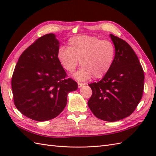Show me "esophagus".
I'll list each match as a JSON object with an SVG mask.
<instances>
[{
    "label": "esophagus",
    "instance_id": "esophagus-1",
    "mask_svg": "<svg viewBox=\"0 0 156 156\" xmlns=\"http://www.w3.org/2000/svg\"><path fill=\"white\" fill-rule=\"evenodd\" d=\"M85 84L84 83H81V82H78V88H81L84 86Z\"/></svg>",
    "mask_w": 156,
    "mask_h": 156
}]
</instances>
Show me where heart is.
<instances>
[{"label": "heart", "instance_id": "b5f03b06", "mask_svg": "<svg viewBox=\"0 0 156 156\" xmlns=\"http://www.w3.org/2000/svg\"><path fill=\"white\" fill-rule=\"evenodd\" d=\"M115 57L114 44L97 37L79 35L68 40V48L62 46L57 53L59 64L68 73L74 72L79 61L82 68L74 75L76 80L85 81L92 76L103 78L110 70Z\"/></svg>", "mask_w": 156, "mask_h": 156}]
</instances>
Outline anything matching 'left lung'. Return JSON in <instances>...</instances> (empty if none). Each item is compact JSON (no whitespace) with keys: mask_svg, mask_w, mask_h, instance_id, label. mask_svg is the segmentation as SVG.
Returning <instances> with one entry per match:
<instances>
[{"mask_svg":"<svg viewBox=\"0 0 156 156\" xmlns=\"http://www.w3.org/2000/svg\"><path fill=\"white\" fill-rule=\"evenodd\" d=\"M115 48L110 70L98 82L89 84L92 94L88 101L96 117L113 122L128 117L143 95L144 70L133 49L127 42L109 35Z\"/></svg>","mask_w":156,"mask_h":156,"instance_id":"obj_1","label":"left lung"}]
</instances>
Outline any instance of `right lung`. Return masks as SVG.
I'll use <instances>...</instances> for the list:
<instances>
[{"label": "right lung", "mask_w": 156, "mask_h": 156, "mask_svg": "<svg viewBox=\"0 0 156 156\" xmlns=\"http://www.w3.org/2000/svg\"><path fill=\"white\" fill-rule=\"evenodd\" d=\"M59 42L54 34L37 39L22 53L13 72L11 86L16 108L29 119L45 121L61 113L69 92L78 84L57 58Z\"/></svg>", "instance_id": "right-lung-1"}]
</instances>
